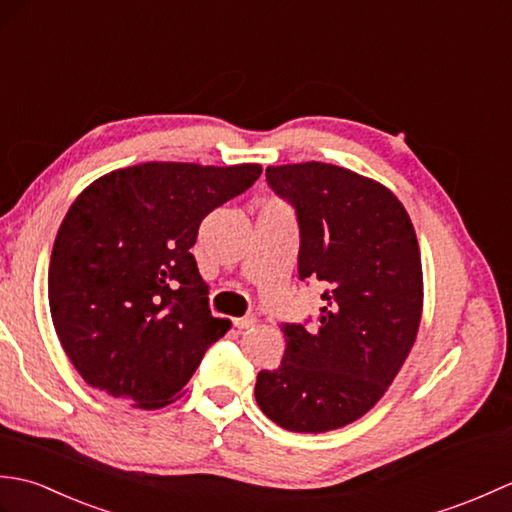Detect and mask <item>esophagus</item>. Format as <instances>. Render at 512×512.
<instances>
[{
	"instance_id": "obj_1",
	"label": "esophagus",
	"mask_w": 512,
	"mask_h": 512,
	"mask_svg": "<svg viewBox=\"0 0 512 512\" xmlns=\"http://www.w3.org/2000/svg\"><path fill=\"white\" fill-rule=\"evenodd\" d=\"M255 323H257V319L253 317V314H246V317H239V319H235V321H233V325H235V328H239V330H248V328H253Z\"/></svg>"
}]
</instances>
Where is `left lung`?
Returning a JSON list of instances; mask_svg holds the SVG:
<instances>
[{
	"instance_id": "obj_1",
	"label": "left lung",
	"mask_w": 512,
	"mask_h": 512,
	"mask_svg": "<svg viewBox=\"0 0 512 512\" xmlns=\"http://www.w3.org/2000/svg\"><path fill=\"white\" fill-rule=\"evenodd\" d=\"M299 222V277L325 286L319 325L284 323V361L257 374L255 398L281 429L323 433L383 398L416 343L422 264L405 206L383 184L328 165L266 169Z\"/></svg>"
}]
</instances>
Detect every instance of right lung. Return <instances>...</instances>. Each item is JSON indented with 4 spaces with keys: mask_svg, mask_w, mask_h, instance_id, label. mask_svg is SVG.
<instances>
[{
    "mask_svg": "<svg viewBox=\"0 0 512 512\" xmlns=\"http://www.w3.org/2000/svg\"><path fill=\"white\" fill-rule=\"evenodd\" d=\"M262 165L143 162L94 180L65 213L48 270L54 330L90 387L160 409L231 328L209 310L191 246Z\"/></svg>",
    "mask_w": 512,
    "mask_h": 512,
    "instance_id": "right-lung-1",
    "label": "right lung"
}]
</instances>
